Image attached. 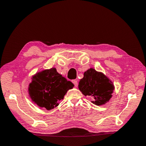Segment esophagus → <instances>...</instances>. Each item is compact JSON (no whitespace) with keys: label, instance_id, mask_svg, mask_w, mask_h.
<instances>
[{"label":"esophagus","instance_id":"obj_1","mask_svg":"<svg viewBox=\"0 0 146 146\" xmlns=\"http://www.w3.org/2000/svg\"><path fill=\"white\" fill-rule=\"evenodd\" d=\"M72 83H73L75 87H77L78 85V81H76V80H72Z\"/></svg>","mask_w":146,"mask_h":146}]
</instances>
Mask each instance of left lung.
<instances>
[{
  "label": "left lung",
  "instance_id": "left-lung-1",
  "mask_svg": "<svg viewBox=\"0 0 146 146\" xmlns=\"http://www.w3.org/2000/svg\"><path fill=\"white\" fill-rule=\"evenodd\" d=\"M78 87L84 96L92 97L94 99L92 103L98 106L109 101L114 90L111 81L103 73L98 72L94 68L85 72Z\"/></svg>",
  "mask_w": 146,
  "mask_h": 146
}]
</instances>
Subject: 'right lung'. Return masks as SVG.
<instances>
[{"label": "right lung", "mask_w": 146, "mask_h": 146, "mask_svg": "<svg viewBox=\"0 0 146 146\" xmlns=\"http://www.w3.org/2000/svg\"><path fill=\"white\" fill-rule=\"evenodd\" d=\"M29 85V94L32 100L40 107L47 110L58 106L69 89L74 86L60 74L55 68L37 73Z\"/></svg>", "instance_id": "right-lung-1"}]
</instances>
